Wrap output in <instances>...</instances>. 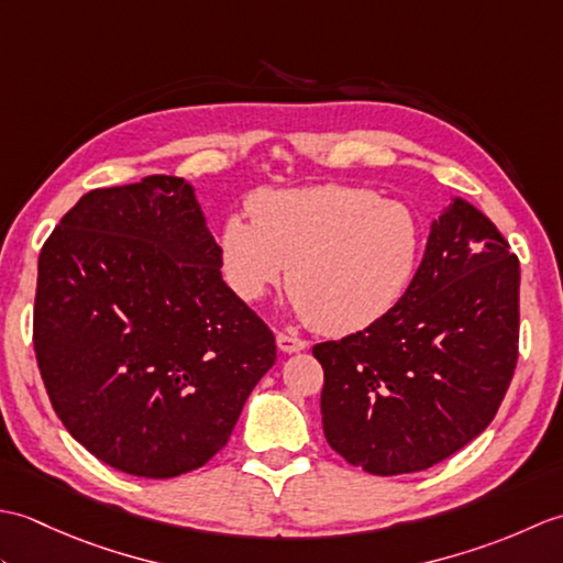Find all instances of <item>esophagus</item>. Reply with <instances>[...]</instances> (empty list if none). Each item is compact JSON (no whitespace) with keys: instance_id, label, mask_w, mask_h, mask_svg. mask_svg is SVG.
<instances>
[{"instance_id":"1","label":"esophagus","mask_w":563,"mask_h":563,"mask_svg":"<svg viewBox=\"0 0 563 563\" xmlns=\"http://www.w3.org/2000/svg\"><path fill=\"white\" fill-rule=\"evenodd\" d=\"M275 341H278V349L283 353H297V351H305L307 349V341L305 339L292 336V333H285V331H278V336H275Z\"/></svg>"}]
</instances>
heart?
I'll list each match as a JSON object with an SVG mask.
<instances>
[{
    "instance_id": "1",
    "label": "heart",
    "mask_w": 563,
    "mask_h": 563,
    "mask_svg": "<svg viewBox=\"0 0 563 563\" xmlns=\"http://www.w3.org/2000/svg\"><path fill=\"white\" fill-rule=\"evenodd\" d=\"M251 214L222 224L232 290L254 302L288 273L290 305L327 336L363 331L399 302L413 278L421 227L401 202L357 186L266 190Z\"/></svg>"
}]
</instances>
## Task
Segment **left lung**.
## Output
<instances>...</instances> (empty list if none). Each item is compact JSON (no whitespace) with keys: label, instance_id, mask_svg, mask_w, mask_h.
I'll return each mask as SVG.
<instances>
[{"label":"left lung","instance_id":"1","mask_svg":"<svg viewBox=\"0 0 563 563\" xmlns=\"http://www.w3.org/2000/svg\"><path fill=\"white\" fill-rule=\"evenodd\" d=\"M518 339L520 261L479 208L452 198L399 302L312 349L327 442L377 476L448 460L494 421Z\"/></svg>","mask_w":563,"mask_h":563}]
</instances>
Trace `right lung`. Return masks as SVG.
I'll return each mask as SVG.
<instances>
[{
  "label": "right lung",
  "instance_id": "add662e5",
  "mask_svg": "<svg viewBox=\"0 0 563 563\" xmlns=\"http://www.w3.org/2000/svg\"><path fill=\"white\" fill-rule=\"evenodd\" d=\"M220 268L178 176L89 190L43 244L35 361L69 435L113 470H198L273 367V331Z\"/></svg>",
  "mask_w": 563,
  "mask_h": 563
}]
</instances>
